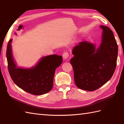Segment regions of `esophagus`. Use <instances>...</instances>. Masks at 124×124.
Here are the masks:
<instances>
[{
	"mask_svg": "<svg viewBox=\"0 0 124 124\" xmlns=\"http://www.w3.org/2000/svg\"><path fill=\"white\" fill-rule=\"evenodd\" d=\"M69 53H68V52H65L63 54V57L64 59H67V58L69 56Z\"/></svg>",
	"mask_w": 124,
	"mask_h": 124,
	"instance_id": "esophagus-1",
	"label": "esophagus"
}]
</instances>
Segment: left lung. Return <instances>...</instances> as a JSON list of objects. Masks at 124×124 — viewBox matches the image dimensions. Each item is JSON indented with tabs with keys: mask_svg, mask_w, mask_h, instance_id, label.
<instances>
[{
	"mask_svg": "<svg viewBox=\"0 0 124 124\" xmlns=\"http://www.w3.org/2000/svg\"><path fill=\"white\" fill-rule=\"evenodd\" d=\"M103 29L99 48L87 41L79 43L73 49V57L70 60L76 86L80 89L93 91L108 81L117 65L118 45L114 33L106 26Z\"/></svg>",
	"mask_w": 124,
	"mask_h": 124,
	"instance_id": "obj_1",
	"label": "left lung"
}]
</instances>
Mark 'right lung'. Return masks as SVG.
I'll list each match as a JSON object with an SVG mask.
<instances>
[{"mask_svg": "<svg viewBox=\"0 0 124 124\" xmlns=\"http://www.w3.org/2000/svg\"><path fill=\"white\" fill-rule=\"evenodd\" d=\"M12 39L7 44L6 57L8 69L14 83L23 90L36 95L48 93L53 88L55 70L62 63V57L52 55L42 58L31 69L17 68L13 59Z\"/></svg>", "mask_w": 124, "mask_h": 124, "instance_id": "add662e5", "label": "right lung"}]
</instances>
